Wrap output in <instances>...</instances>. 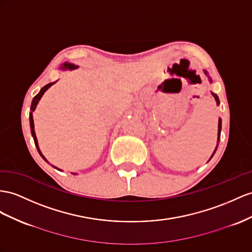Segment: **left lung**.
<instances>
[{"label": "left lung", "instance_id": "obj_1", "mask_svg": "<svg viewBox=\"0 0 252 252\" xmlns=\"http://www.w3.org/2000/svg\"><path fill=\"white\" fill-rule=\"evenodd\" d=\"M204 73H205L206 75H208V72H206L205 70H204ZM209 79H210V82H212V80H211V77H210V76H209ZM212 94H213V96H214V98H215V100H216V103H217V105H219V99H218L217 94H213V93H212ZM220 131H221V119L219 118V120H218V138H217V141H219V138H220ZM216 149H217V147H216ZM216 149H215L214 153L212 154V158H213V156H214V154H215V152H216Z\"/></svg>", "mask_w": 252, "mask_h": 252}]
</instances>
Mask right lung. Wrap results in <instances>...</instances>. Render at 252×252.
Instances as JSON below:
<instances>
[{
  "label": "right lung",
  "mask_w": 252,
  "mask_h": 252,
  "mask_svg": "<svg viewBox=\"0 0 252 252\" xmlns=\"http://www.w3.org/2000/svg\"><path fill=\"white\" fill-rule=\"evenodd\" d=\"M77 68V66H74L73 63H63V66L61 67V69L62 70H73V69H76ZM56 82H53V83H49V84H47L46 86H43L41 89H40V92L38 93L35 96H34V99H33V101H32V105H31V113H30V126H31V132H32V135H33V138H34V141H35V146H36V148H37V150H38V152H39V154H40V157L46 160V162H48L47 160V158H44L43 156H42V153H41V151H40V149H39V146H38V141H37V137H36V134H35V130H34V120H33V113L35 109H36V106H37V104H38V102H39V100L41 99V96L43 95V94L47 92V90L53 85V84H55ZM54 168H56V167H54ZM56 169H59V168H56ZM60 170V169H59Z\"/></svg>",
  "instance_id": "right-lung-1"
}]
</instances>
